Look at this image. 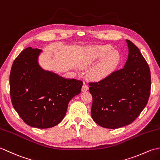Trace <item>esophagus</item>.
Segmentation results:
<instances>
[{"label":"esophagus","mask_w":160,"mask_h":160,"mask_svg":"<svg viewBox=\"0 0 160 160\" xmlns=\"http://www.w3.org/2000/svg\"><path fill=\"white\" fill-rule=\"evenodd\" d=\"M88 90V86L87 84L84 83L83 85V87H82V91L83 92H86Z\"/></svg>","instance_id":"obj_1"}]
</instances>
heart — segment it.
<instances>
[{"label":"heart","instance_id":"obj_1","mask_svg":"<svg viewBox=\"0 0 160 160\" xmlns=\"http://www.w3.org/2000/svg\"><path fill=\"white\" fill-rule=\"evenodd\" d=\"M98 60L90 70V75L94 79H105L111 75L120 65V56L109 45L91 46L84 50L81 64L88 66Z\"/></svg>","mask_w":160,"mask_h":160}]
</instances>
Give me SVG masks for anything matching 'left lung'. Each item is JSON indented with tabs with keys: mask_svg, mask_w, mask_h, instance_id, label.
Masks as SVG:
<instances>
[{
	"mask_svg": "<svg viewBox=\"0 0 160 160\" xmlns=\"http://www.w3.org/2000/svg\"><path fill=\"white\" fill-rule=\"evenodd\" d=\"M126 42L129 53L123 68L89 83L92 118L105 128L129 125L146 107L150 96L149 67L139 48L130 40Z\"/></svg>",
	"mask_w": 160,
	"mask_h": 160,
	"instance_id": "1",
	"label": "left lung"
}]
</instances>
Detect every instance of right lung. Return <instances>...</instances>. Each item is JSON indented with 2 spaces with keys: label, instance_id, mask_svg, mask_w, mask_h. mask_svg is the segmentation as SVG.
Instances as JSON below:
<instances>
[{
  "label": "right lung",
  "instance_id": "obj_1",
  "mask_svg": "<svg viewBox=\"0 0 160 160\" xmlns=\"http://www.w3.org/2000/svg\"><path fill=\"white\" fill-rule=\"evenodd\" d=\"M42 52L28 47L20 53L11 69L9 86L13 108L24 122L47 129L64 118L70 101L80 94L83 82L42 68L39 63Z\"/></svg>",
  "mask_w": 160,
  "mask_h": 160
}]
</instances>
